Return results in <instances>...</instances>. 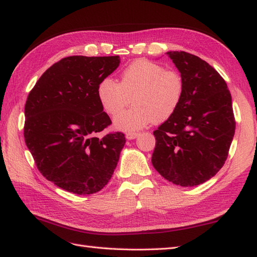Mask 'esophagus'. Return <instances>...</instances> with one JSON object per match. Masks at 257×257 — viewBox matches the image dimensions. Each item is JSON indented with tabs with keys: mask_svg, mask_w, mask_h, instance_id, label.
I'll return each instance as SVG.
<instances>
[{
	"mask_svg": "<svg viewBox=\"0 0 257 257\" xmlns=\"http://www.w3.org/2000/svg\"><path fill=\"white\" fill-rule=\"evenodd\" d=\"M138 136H139L138 133H127V134H126V139H128V140H134V139H136Z\"/></svg>",
	"mask_w": 257,
	"mask_h": 257,
	"instance_id": "34e87169",
	"label": "esophagus"
}]
</instances>
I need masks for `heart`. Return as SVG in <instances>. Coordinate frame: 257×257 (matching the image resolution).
<instances>
[{"mask_svg": "<svg viewBox=\"0 0 257 257\" xmlns=\"http://www.w3.org/2000/svg\"><path fill=\"white\" fill-rule=\"evenodd\" d=\"M183 88L182 77L175 71L140 59L122 71L119 83L110 77L100 80L96 93L101 108L110 116L121 112L133 97L135 106L117 116L114 124L119 130L136 131L174 115Z\"/></svg>", "mask_w": 257, "mask_h": 257, "instance_id": "heart-1", "label": "heart"}]
</instances>
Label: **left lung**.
I'll list each match as a JSON object with an SVG mask.
<instances>
[{
	"mask_svg": "<svg viewBox=\"0 0 257 257\" xmlns=\"http://www.w3.org/2000/svg\"><path fill=\"white\" fill-rule=\"evenodd\" d=\"M183 80L175 114L153 133L152 164L165 180L193 187L210 180L228 158L235 131L230 91L210 64L185 51L166 52Z\"/></svg>",
	"mask_w": 257,
	"mask_h": 257,
	"instance_id": "left-lung-1",
	"label": "left lung"
}]
</instances>
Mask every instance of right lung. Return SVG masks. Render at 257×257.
Instances as JSON below:
<instances>
[{
	"mask_svg": "<svg viewBox=\"0 0 257 257\" xmlns=\"http://www.w3.org/2000/svg\"><path fill=\"white\" fill-rule=\"evenodd\" d=\"M120 58L72 56L40 76L25 104L24 137L41 174L77 195L99 192L109 182L126 143L122 133L95 135L109 126L97 98L100 80Z\"/></svg>",
	"mask_w": 257,
	"mask_h": 257,
	"instance_id": "right-lung-1",
	"label": "right lung"
}]
</instances>
